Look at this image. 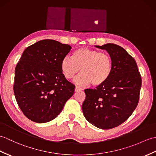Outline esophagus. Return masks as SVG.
I'll use <instances>...</instances> for the list:
<instances>
[{
  "mask_svg": "<svg viewBox=\"0 0 156 156\" xmlns=\"http://www.w3.org/2000/svg\"><path fill=\"white\" fill-rule=\"evenodd\" d=\"M81 90H82L81 88H79L78 86H76V88H75V92H78L79 91H81Z\"/></svg>",
  "mask_w": 156,
  "mask_h": 156,
  "instance_id": "esophagus-1",
  "label": "esophagus"
}]
</instances>
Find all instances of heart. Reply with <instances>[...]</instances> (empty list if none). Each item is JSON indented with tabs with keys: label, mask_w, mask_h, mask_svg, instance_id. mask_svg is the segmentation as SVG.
Returning a JSON list of instances; mask_svg holds the SVG:
<instances>
[{
	"label": "heart",
	"mask_w": 156,
	"mask_h": 156,
	"mask_svg": "<svg viewBox=\"0 0 156 156\" xmlns=\"http://www.w3.org/2000/svg\"><path fill=\"white\" fill-rule=\"evenodd\" d=\"M61 72L65 78H73L80 72L82 74L74 79L78 86L92 84L101 86L110 79L113 71V60L109 54L97 50L80 48L72 54V58L64 57L60 62Z\"/></svg>",
	"instance_id": "heart-1"
}]
</instances>
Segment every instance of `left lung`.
<instances>
[{
	"label": "left lung",
	"mask_w": 156,
	"mask_h": 156,
	"mask_svg": "<svg viewBox=\"0 0 156 156\" xmlns=\"http://www.w3.org/2000/svg\"><path fill=\"white\" fill-rule=\"evenodd\" d=\"M96 47L106 50L111 56L113 71L104 85L84 90L82 111L90 124L108 129L127 120L136 109L142 78L136 60L122 47L111 43Z\"/></svg>",
	"instance_id": "1"
}]
</instances>
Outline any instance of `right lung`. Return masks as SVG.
Here are the masks:
<instances>
[{
    "instance_id": "right-lung-1",
    "label": "right lung",
    "mask_w": 156,
    "mask_h": 156,
    "mask_svg": "<svg viewBox=\"0 0 156 156\" xmlns=\"http://www.w3.org/2000/svg\"><path fill=\"white\" fill-rule=\"evenodd\" d=\"M72 47L42 40L24 50L14 73V94L25 116L37 123L56 118L74 94L75 86L64 78L60 62Z\"/></svg>"
}]
</instances>
